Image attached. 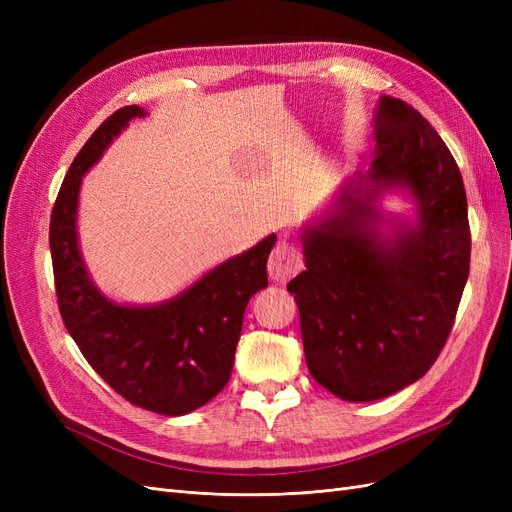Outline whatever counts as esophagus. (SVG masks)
I'll list each match as a JSON object with an SVG mask.
<instances>
[{"label":"esophagus","mask_w":512,"mask_h":512,"mask_svg":"<svg viewBox=\"0 0 512 512\" xmlns=\"http://www.w3.org/2000/svg\"><path fill=\"white\" fill-rule=\"evenodd\" d=\"M269 277L275 284H286L290 277L297 275L303 269V260L297 247L288 241L275 245V250L269 256Z\"/></svg>","instance_id":"esophagus-1"}]
</instances>
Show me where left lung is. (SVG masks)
<instances>
[{
	"mask_svg": "<svg viewBox=\"0 0 512 512\" xmlns=\"http://www.w3.org/2000/svg\"><path fill=\"white\" fill-rule=\"evenodd\" d=\"M374 160L301 228L305 271L288 284L312 378L344 401H376L436 363L470 273L468 200L455 158L399 98L374 113ZM399 191L413 218L386 216Z\"/></svg>",
	"mask_w": 512,
	"mask_h": 512,
	"instance_id": "left-lung-1",
	"label": "left lung"
}]
</instances>
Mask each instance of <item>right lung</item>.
<instances>
[{"instance_id":"1","label":"right lung","mask_w":512,"mask_h":512,"mask_svg":"<svg viewBox=\"0 0 512 512\" xmlns=\"http://www.w3.org/2000/svg\"><path fill=\"white\" fill-rule=\"evenodd\" d=\"M141 106L119 108L91 134L61 183L51 215V256L59 312L72 339L130 404L183 416L218 395L232 371L247 301L267 288L275 235L220 262L175 297L151 305L108 299L91 280L79 247L83 177Z\"/></svg>"}]
</instances>
